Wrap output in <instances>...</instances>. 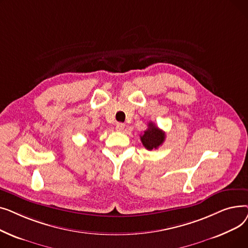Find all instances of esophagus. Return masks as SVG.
Returning a JSON list of instances; mask_svg holds the SVG:
<instances>
[{"instance_id": "obj_1", "label": "esophagus", "mask_w": 248, "mask_h": 248, "mask_svg": "<svg viewBox=\"0 0 248 248\" xmlns=\"http://www.w3.org/2000/svg\"><path fill=\"white\" fill-rule=\"evenodd\" d=\"M124 127H125V124H123V123H117V124H116V126H115L117 132H123L124 129Z\"/></svg>"}]
</instances>
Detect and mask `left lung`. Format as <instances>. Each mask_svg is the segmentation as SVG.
<instances>
[{"instance_id": "obj_1", "label": "left lung", "mask_w": 248, "mask_h": 248, "mask_svg": "<svg viewBox=\"0 0 248 248\" xmlns=\"http://www.w3.org/2000/svg\"><path fill=\"white\" fill-rule=\"evenodd\" d=\"M165 132H163L158 126H155L154 123H149L148 128L140 136V140L147 150L152 151L162 146L165 141Z\"/></svg>"}]
</instances>
